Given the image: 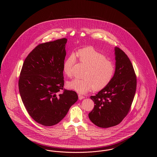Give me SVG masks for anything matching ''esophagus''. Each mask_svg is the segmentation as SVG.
<instances>
[{
	"mask_svg": "<svg viewBox=\"0 0 157 157\" xmlns=\"http://www.w3.org/2000/svg\"><path fill=\"white\" fill-rule=\"evenodd\" d=\"M78 98H79V99H80V100H81V99H83L85 98V97H84L83 96H82V95H80V94L78 95Z\"/></svg>",
	"mask_w": 157,
	"mask_h": 157,
	"instance_id": "1",
	"label": "esophagus"
}]
</instances>
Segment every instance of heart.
Listing matches in <instances>:
<instances>
[{
    "instance_id": "b5f03b06",
    "label": "heart",
    "mask_w": 157,
    "mask_h": 157,
    "mask_svg": "<svg viewBox=\"0 0 157 157\" xmlns=\"http://www.w3.org/2000/svg\"><path fill=\"white\" fill-rule=\"evenodd\" d=\"M79 61L86 65L83 79H74L67 83V87L79 94H85L90 90H100L112 81L115 73V66L106 59L102 53L92 47L81 49L76 52ZM76 62L75 53H71L64 61L63 69L68 77L73 75L72 68Z\"/></svg>"
}]
</instances>
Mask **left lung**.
<instances>
[{"instance_id":"left-lung-1","label":"left lung","mask_w":157,"mask_h":157,"mask_svg":"<svg viewBox=\"0 0 157 157\" xmlns=\"http://www.w3.org/2000/svg\"><path fill=\"white\" fill-rule=\"evenodd\" d=\"M115 69L112 81L95 96L94 109L88 115L92 123L106 128L118 124L130 109L136 88L134 69L127 55L115 47Z\"/></svg>"}]
</instances>
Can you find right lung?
I'll return each instance as SVG.
<instances>
[{
	"label": "right lung",
	"mask_w": 157,
	"mask_h": 157,
	"mask_svg": "<svg viewBox=\"0 0 157 157\" xmlns=\"http://www.w3.org/2000/svg\"><path fill=\"white\" fill-rule=\"evenodd\" d=\"M67 39L41 44L25 60L19 80L23 103L30 117L44 126L59 123L78 97L63 90V65Z\"/></svg>",
	"instance_id": "obj_1"
}]
</instances>
